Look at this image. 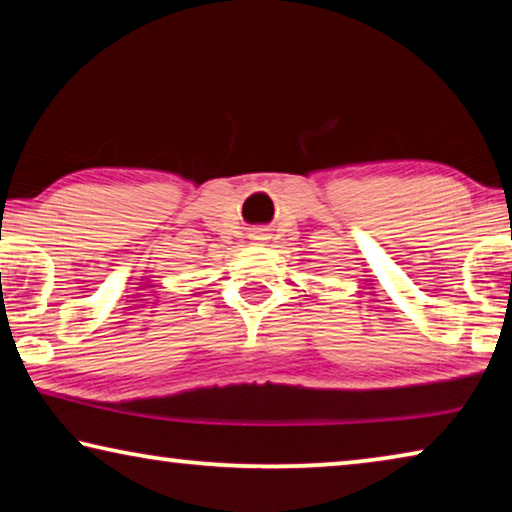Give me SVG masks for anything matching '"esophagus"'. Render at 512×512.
Segmentation results:
<instances>
[{"instance_id":"obj_1","label":"esophagus","mask_w":512,"mask_h":512,"mask_svg":"<svg viewBox=\"0 0 512 512\" xmlns=\"http://www.w3.org/2000/svg\"><path fill=\"white\" fill-rule=\"evenodd\" d=\"M257 239H262V237H257Z\"/></svg>"}]
</instances>
